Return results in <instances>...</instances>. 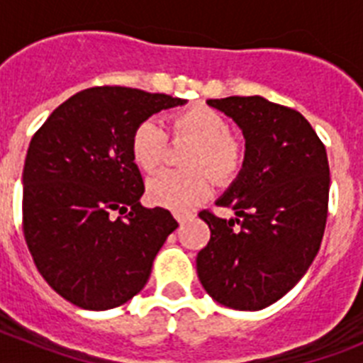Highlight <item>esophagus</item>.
<instances>
[{"label": "esophagus", "mask_w": 363, "mask_h": 363, "mask_svg": "<svg viewBox=\"0 0 363 363\" xmlns=\"http://www.w3.org/2000/svg\"><path fill=\"white\" fill-rule=\"evenodd\" d=\"M174 216H176V220L179 221V223H185V221H187L189 218H191V214H185V213H176Z\"/></svg>", "instance_id": "34e87169"}]
</instances>
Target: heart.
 <instances>
[{"instance_id":"1","label":"heart","mask_w":363,"mask_h":363,"mask_svg":"<svg viewBox=\"0 0 363 363\" xmlns=\"http://www.w3.org/2000/svg\"><path fill=\"white\" fill-rule=\"evenodd\" d=\"M172 130L178 136H189L198 142L189 158V167H205L218 179H229L242 167V145L230 138L229 121L214 108L196 105L176 112ZM165 150L167 134L158 121L145 120L134 129L130 156L142 171L158 169ZM211 191L213 182L205 171H162L147 184L149 200L176 213H187L196 207Z\"/></svg>"}]
</instances>
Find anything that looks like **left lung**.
<instances>
[{
  "instance_id": "8db88e82",
  "label": "left lung",
  "mask_w": 363,
  "mask_h": 363,
  "mask_svg": "<svg viewBox=\"0 0 363 363\" xmlns=\"http://www.w3.org/2000/svg\"><path fill=\"white\" fill-rule=\"evenodd\" d=\"M238 125L245 156L216 200L236 218L200 213L211 240L196 256L203 289L221 306L259 311L289 293L318 255L329 201V162L309 121L262 96L207 99Z\"/></svg>"
}]
</instances>
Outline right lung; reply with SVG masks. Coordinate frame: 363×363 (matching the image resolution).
<instances>
[{
  "label": "right lung",
  "instance_id": "obj_1",
  "mask_svg": "<svg viewBox=\"0 0 363 363\" xmlns=\"http://www.w3.org/2000/svg\"><path fill=\"white\" fill-rule=\"evenodd\" d=\"M185 104L129 86H92L63 101L30 140L25 242L41 277L74 306L107 311L145 287L178 221L140 203L145 187L130 138L152 114Z\"/></svg>",
  "mask_w": 363,
  "mask_h": 363
}]
</instances>
